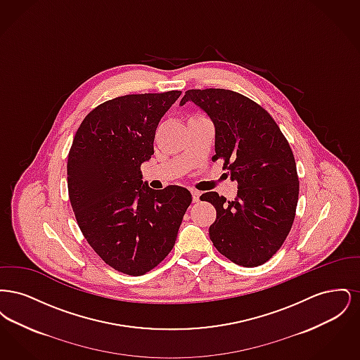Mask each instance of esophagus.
Masks as SVG:
<instances>
[{
    "instance_id": "obj_1",
    "label": "esophagus",
    "mask_w": 360,
    "mask_h": 360,
    "mask_svg": "<svg viewBox=\"0 0 360 360\" xmlns=\"http://www.w3.org/2000/svg\"><path fill=\"white\" fill-rule=\"evenodd\" d=\"M190 191H191V195H193V201H194V202H198L201 193H200L198 190H195V188H191Z\"/></svg>"
}]
</instances>
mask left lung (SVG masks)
I'll return each mask as SVG.
<instances>
[{
  "mask_svg": "<svg viewBox=\"0 0 360 360\" xmlns=\"http://www.w3.org/2000/svg\"><path fill=\"white\" fill-rule=\"evenodd\" d=\"M193 103L214 124L216 155L224 159L238 195H201L216 207L209 236L220 254L244 267L266 263L290 232L298 201V175L290 146L274 119L257 103L232 90L191 89Z\"/></svg>",
  "mask_w": 360,
  "mask_h": 360,
  "instance_id": "1",
  "label": "left lung"
}]
</instances>
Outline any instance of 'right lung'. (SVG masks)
I'll return each instance as SVG.
<instances>
[{
	"label": "right lung",
	"instance_id": "right-lung-1",
	"mask_svg": "<svg viewBox=\"0 0 360 360\" xmlns=\"http://www.w3.org/2000/svg\"><path fill=\"white\" fill-rule=\"evenodd\" d=\"M181 91L128 94L93 109L68 160L70 202L85 239L128 275L153 270L172 251L191 204L188 188L153 190L140 166L154 155L156 127Z\"/></svg>",
	"mask_w": 360,
	"mask_h": 360
}]
</instances>
